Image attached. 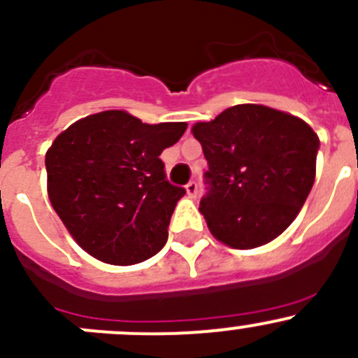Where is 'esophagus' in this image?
<instances>
[{"instance_id": "1", "label": "esophagus", "mask_w": 358, "mask_h": 358, "mask_svg": "<svg viewBox=\"0 0 358 358\" xmlns=\"http://www.w3.org/2000/svg\"><path fill=\"white\" fill-rule=\"evenodd\" d=\"M186 193H188L192 199H195L196 193H199V185H196L195 181H189L188 185H186Z\"/></svg>"}]
</instances>
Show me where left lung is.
Instances as JSON below:
<instances>
[{
    "label": "left lung",
    "mask_w": 358,
    "mask_h": 358,
    "mask_svg": "<svg viewBox=\"0 0 358 358\" xmlns=\"http://www.w3.org/2000/svg\"><path fill=\"white\" fill-rule=\"evenodd\" d=\"M209 170L200 200L210 234L236 250L264 246L290 227L315 182L318 135L295 115L244 103L196 122Z\"/></svg>",
    "instance_id": "8db88e82"
}]
</instances>
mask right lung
Listing matches in <instances>:
<instances>
[{"label":"right lung","instance_id":"obj_1","mask_svg":"<svg viewBox=\"0 0 358 358\" xmlns=\"http://www.w3.org/2000/svg\"><path fill=\"white\" fill-rule=\"evenodd\" d=\"M186 122L145 124L124 110L73 122L45 155L47 192L68 232L91 257L131 265L155 257L169 239L177 200L159 155Z\"/></svg>","mask_w":358,"mask_h":358}]
</instances>
